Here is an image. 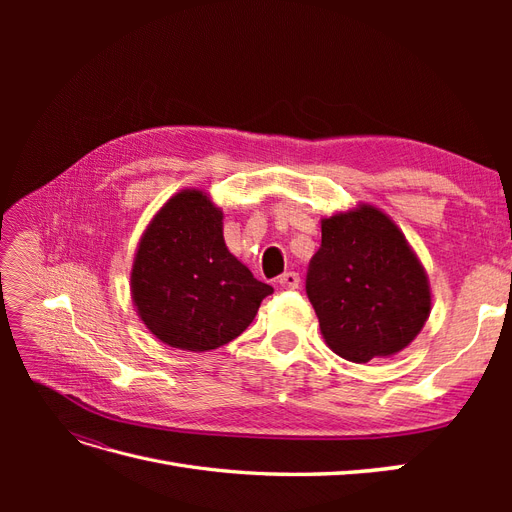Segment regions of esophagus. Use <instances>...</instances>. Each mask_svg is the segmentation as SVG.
<instances>
[{
  "instance_id": "obj_1",
  "label": "esophagus",
  "mask_w": 512,
  "mask_h": 512,
  "mask_svg": "<svg viewBox=\"0 0 512 512\" xmlns=\"http://www.w3.org/2000/svg\"><path fill=\"white\" fill-rule=\"evenodd\" d=\"M299 273H294V271H288V273H282L280 277H277V284H280V288H284V290H294V288H299Z\"/></svg>"
}]
</instances>
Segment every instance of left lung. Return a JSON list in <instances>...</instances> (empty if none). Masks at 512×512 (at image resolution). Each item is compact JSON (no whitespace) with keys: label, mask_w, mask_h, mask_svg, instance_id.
Returning <instances> with one entry per match:
<instances>
[{"label":"left lung","mask_w":512,"mask_h":512,"mask_svg":"<svg viewBox=\"0 0 512 512\" xmlns=\"http://www.w3.org/2000/svg\"><path fill=\"white\" fill-rule=\"evenodd\" d=\"M305 292L324 342L354 363L404 350L431 309L421 262L399 228L367 205L322 220Z\"/></svg>","instance_id":"1"}]
</instances>
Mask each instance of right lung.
<instances>
[{"instance_id":"1","label":"right lung","mask_w":512,"mask_h":512,"mask_svg":"<svg viewBox=\"0 0 512 512\" xmlns=\"http://www.w3.org/2000/svg\"><path fill=\"white\" fill-rule=\"evenodd\" d=\"M273 288L228 252L222 211L185 190L153 218L132 267V297L164 344L205 352L239 337Z\"/></svg>"}]
</instances>
